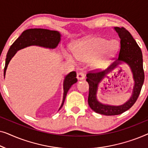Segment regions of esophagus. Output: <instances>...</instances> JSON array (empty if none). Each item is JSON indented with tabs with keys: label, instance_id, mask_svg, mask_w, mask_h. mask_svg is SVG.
I'll return each mask as SVG.
<instances>
[{
	"label": "esophagus",
	"instance_id": "1",
	"mask_svg": "<svg viewBox=\"0 0 148 148\" xmlns=\"http://www.w3.org/2000/svg\"><path fill=\"white\" fill-rule=\"evenodd\" d=\"M77 78L79 80L84 79H85L84 73H83V72L77 73Z\"/></svg>",
	"mask_w": 148,
	"mask_h": 148
}]
</instances>
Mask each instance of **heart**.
Segmentation results:
<instances>
[{
	"instance_id": "heart-1",
	"label": "heart",
	"mask_w": 148,
	"mask_h": 148,
	"mask_svg": "<svg viewBox=\"0 0 148 148\" xmlns=\"http://www.w3.org/2000/svg\"><path fill=\"white\" fill-rule=\"evenodd\" d=\"M119 48L116 40H109L100 37L78 42L74 48V54H67L66 58L71 62L76 63L77 59L83 61L92 60L94 68L101 69L108 65Z\"/></svg>"
}]
</instances>
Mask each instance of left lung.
<instances>
[{"mask_svg": "<svg viewBox=\"0 0 148 148\" xmlns=\"http://www.w3.org/2000/svg\"><path fill=\"white\" fill-rule=\"evenodd\" d=\"M114 29L118 33L121 39V48L119 50V58L105 71H96V70H93L90 71L86 75V81L89 84V106L94 112L106 116L122 114L132 107L138 98L144 82L143 56L140 47L129 32L127 31L125 27H115ZM121 62H125L128 64L133 72L135 86L132 96L129 101L121 106L115 107L101 104L96 99V92L98 83L106 76V74L116 67Z\"/></svg>", "mask_w": 148, "mask_h": 148, "instance_id": "left-lung-1", "label": "left lung"}]
</instances>
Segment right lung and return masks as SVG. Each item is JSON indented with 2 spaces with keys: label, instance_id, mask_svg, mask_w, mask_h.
<instances>
[{
  "label": "right lung",
  "instance_id": "add662e5",
  "mask_svg": "<svg viewBox=\"0 0 148 148\" xmlns=\"http://www.w3.org/2000/svg\"><path fill=\"white\" fill-rule=\"evenodd\" d=\"M60 40V34L59 32L54 31V30L35 28V29H29L24 31L21 35L13 42L8 51L5 69H4V76H5L8 64L17 50L31 45H38L46 48H54L59 43ZM76 72L72 71L69 73L64 78L63 84V100H62V103L60 109L64 104L69 90L73 84H75L77 82V79L76 78Z\"/></svg>",
  "mask_w": 148,
  "mask_h": 148
}]
</instances>
